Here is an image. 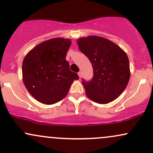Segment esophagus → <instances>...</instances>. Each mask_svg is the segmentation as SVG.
<instances>
[{"instance_id":"34e87169","label":"esophagus","mask_w":153,"mask_h":153,"mask_svg":"<svg viewBox=\"0 0 153 153\" xmlns=\"http://www.w3.org/2000/svg\"><path fill=\"white\" fill-rule=\"evenodd\" d=\"M78 76H79V78H82V72H81V71L79 72V73H78Z\"/></svg>"}]
</instances>
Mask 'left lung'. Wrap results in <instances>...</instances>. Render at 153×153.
<instances>
[{
	"label": "left lung",
	"instance_id": "obj_1",
	"mask_svg": "<svg viewBox=\"0 0 153 153\" xmlns=\"http://www.w3.org/2000/svg\"><path fill=\"white\" fill-rule=\"evenodd\" d=\"M77 43L94 69L92 80L82 82L88 98L100 104L114 101L122 94L130 78L126 52L114 42L99 36L80 37Z\"/></svg>",
	"mask_w": 153,
	"mask_h": 153
}]
</instances>
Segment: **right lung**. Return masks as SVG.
Instances as JSON below:
<instances>
[{"mask_svg":"<svg viewBox=\"0 0 153 153\" xmlns=\"http://www.w3.org/2000/svg\"><path fill=\"white\" fill-rule=\"evenodd\" d=\"M71 40L53 38L35 46L22 63L24 85L35 99L47 105L64 99L71 84L79 78L66 60Z\"/></svg>","mask_w":153,"mask_h":153,"instance_id":"1","label":"right lung"}]
</instances>
